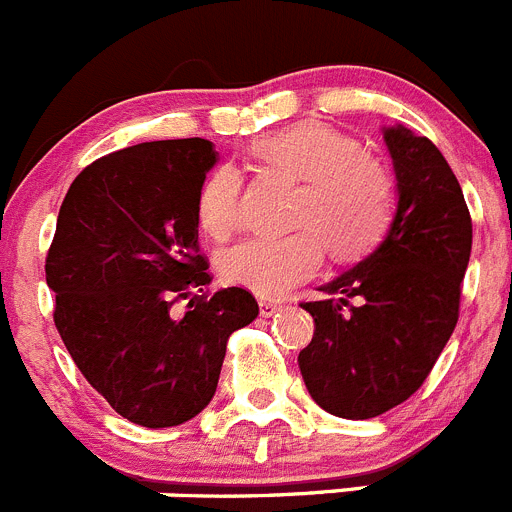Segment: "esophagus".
Wrapping results in <instances>:
<instances>
[{
    "mask_svg": "<svg viewBox=\"0 0 512 512\" xmlns=\"http://www.w3.org/2000/svg\"><path fill=\"white\" fill-rule=\"evenodd\" d=\"M285 308V303H280V300H272V298H260V313L265 315V318H270V315L280 313V310Z\"/></svg>",
    "mask_w": 512,
    "mask_h": 512,
    "instance_id": "1",
    "label": "esophagus"
}]
</instances>
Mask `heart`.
<instances>
[{
	"label": "heart",
	"mask_w": 512,
	"mask_h": 512,
	"mask_svg": "<svg viewBox=\"0 0 512 512\" xmlns=\"http://www.w3.org/2000/svg\"><path fill=\"white\" fill-rule=\"evenodd\" d=\"M252 154L278 174L303 181L290 237H252L222 260L227 283L260 298H278L321 270L323 242L338 260L369 255L391 224L394 189L384 166L356 138L323 123H298L255 141ZM197 222L212 240L242 224V176L224 164L209 171L197 194Z\"/></svg>",
	"instance_id": "heart-1"
}]
</instances>
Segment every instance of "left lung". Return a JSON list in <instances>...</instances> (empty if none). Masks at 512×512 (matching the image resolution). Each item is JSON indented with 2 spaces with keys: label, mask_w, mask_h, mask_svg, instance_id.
<instances>
[{
  "label": "left lung",
  "mask_w": 512,
  "mask_h": 512,
  "mask_svg": "<svg viewBox=\"0 0 512 512\" xmlns=\"http://www.w3.org/2000/svg\"><path fill=\"white\" fill-rule=\"evenodd\" d=\"M384 141L399 197L384 242L323 285L331 298L300 305L315 323L300 374L343 419L379 417L424 384L460 318L472 250L470 209L439 148L404 126L384 128Z\"/></svg>",
  "instance_id": "1"
}]
</instances>
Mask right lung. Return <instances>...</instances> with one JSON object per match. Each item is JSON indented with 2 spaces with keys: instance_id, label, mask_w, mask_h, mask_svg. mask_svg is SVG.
<instances>
[{
  "instance_id": "obj_1",
  "label": "right lung",
  "mask_w": 512,
  "mask_h": 512,
  "mask_svg": "<svg viewBox=\"0 0 512 512\" xmlns=\"http://www.w3.org/2000/svg\"><path fill=\"white\" fill-rule=\"evenodd\" d=\"M207 138L128 146L70 184L45 275L55 326L88 384L148 429L197 417L217 391L227 338L260 313L245 288L204 295L197 194ZM203 295L199 296L198 293ZM189 299L184 316L173 313Z\"/></svg>"
}]
</instances>
